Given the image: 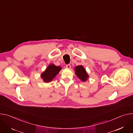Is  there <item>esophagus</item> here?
<instances>
[{"instance_id":"esophagus-1","label":"esophagus","mask_w":133,"mask_h":133,"mask_svg":"<svg viewBox=\"0 0 133 133\" xmlns=\"http://www.w3.org/2000/svg\"><path fill=\"white\" fill-rule=\"evenodd\" d=\"M70 67H71V66H70V64H67V65H66V68L69 69V68H70Z\"/></svg>"}]
</instances>
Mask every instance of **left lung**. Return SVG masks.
Wrapping results in <instances>:
<instances>
[{
	"label": "left lung",
	"mask_w": 133,
	"mask_h": 133,
	"mask_svg": "<svg viewBox=\"0 0 133 133\" xmlns=\"http://www.w3.org/2000/svg\"><path fill=\"white\" fill-rule=\"evenodd\" d=\"M75 74L77 77L83 82H85L87 80L89 76L86 71L85 69L82 65L76 66L75 68Z\"/></svg>",
	"instance_id": "8db88e82"
}]
</instances>
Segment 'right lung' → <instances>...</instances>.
Segmentation results:
<instances>
[{
    "mask_svg": "<svg viewBox=\"0 0 133 133\" xmlns=\"http://www.w3.org/2000/svg\"><path fill=\"white\" fill-rule=\"evenodd\" d=\"M61 69L62 68L60 66H56L54 64H50L41 74V77L44 82L46 83L50 82L59 73Z\"/></svg>",
    "mask_w": 133,
    "mask_h": 133,
    "instance_id": "right-lung-1",
    "label": "right lung"
}]
</instances>
